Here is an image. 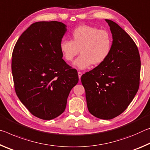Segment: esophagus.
<instances>
[{
	"mask_svg": "<svg viewBox=\"0 0 150 150\" xmlns=\"http://www.w3.org/2000/svg\"><path fill=\"white\" fill-rule=\"evenodd\" d=\"M78 77H79V79L80 80V78H81V76H82V72H78Z\"/></svg>",
	"mask_w": 150,
	"mask_h": 150,
	"instance_id": "34e87169",
	"label": "esophagus"
}]
</instances>
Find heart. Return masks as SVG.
I'll list each match as a JSON object with an SVG mask.
<instances>
[{"label": "heart", "mask_w": 150, "mask_h": 150, "mask_svg": "<svg viewBox=\"0 0 150 150\" xmlns=\"http://www.w3.org/2000/svg\"><path fill=\"white\" fill-rule=\"evenodd\" d=\"M71 36L72 40L63 39L60 42V49L64 58L68 62H72L80 50L81 55L74 62L79 69H85L92 64H102L109 56L112 38L108 31L81 25L72 32Z\"/></svg>", "instance_id": "1"}]
</instances>
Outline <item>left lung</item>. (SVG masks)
<instances>
[{
	"mask_svg": "<svg viewBox=\"0 0 150 150\" xmlns=\"http://www.w3.org/2000/svg\"><path fill=\"white\" fill-rule=\"evenodd\" d=\"M112 34L111 52L106 60L86 72L81 81L90 113L110 120L124 112L139 86L141 60L130 36L118 24L105 19Z\"/></svg>",
	"mask_w": 150,
	"mask_h": 150,
	"instance_id": "8db88e82",
	"label": "left lung"
}]
</instances>
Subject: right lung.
I'll use <instances>...</instances> for the list:
<instances>
[{"instance_id": "add662e5", "label": "right lung", "mask_w": 150, "mask_h": 150, "mask_svg": "<svg viewBox=\"0 0 150 150\" xmlns=\"http://www.w3.org/2000/svg\"><path fill=\"white\" fill-rule=\"evenodd\" d=\"M66 31L58 21L36 22L21 34L12 54V73L17 96L29 112L50 120L62 114L77 70L62 59L60 43Z\"/></svg>"}]
</instances>
